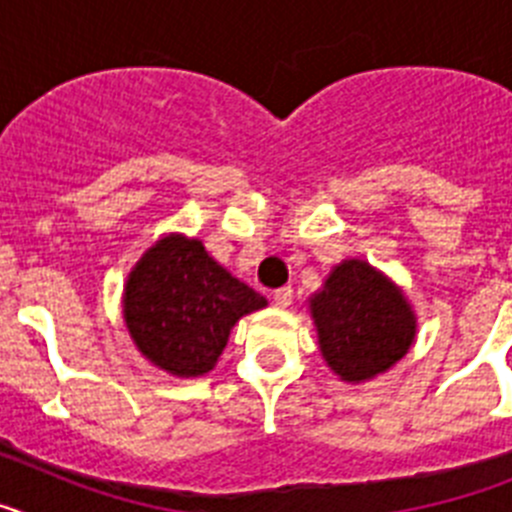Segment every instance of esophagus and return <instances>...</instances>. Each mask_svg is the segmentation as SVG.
Wrapping results in <instances>:
<instances>
[{"label":"esophagus","mask_w":512,"mask_h":512,"mask_svg":"<svg viewBox=\"0 0 512 512\" xmlns=\"http://www.w3.org/2000/svg\"><path fill=\"white\" fill-rule=\"evenodd\" d=\"M292 297H295L292 287H282V289H277L274 295H271V300H274V305H277L279 310H284V307L292 305Z\"/></svg>","instance_id":"obj_1"}]
</instances>
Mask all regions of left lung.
<instances>
[{"mask_svg": "<svg viewBox=\"0 0 512 512\" xmlns=\"http://www.w3.org/2000/svg\"><path fill=\"white\" fill-rule=\"evenodd\" d=\"M307 310L325 364L348 384L390 372L418 336V315L400 284L364 259L333 266Z\"/></svg>", "mask_w": 512, "mask_h": 512, "instance_id": "obj_1", "label": "left lung"}]
</instances>
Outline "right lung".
<instances>
[{"mask_svg": "<svg viewBox=\"0 0 512 512\" xmlns=\"http://www.w3.org/2000/svg\"><path fill=\"white\" fill-rule=\"evenodd\" d=\"M266 297L235 279L200 238L161 235L130 269L122 318L135 348L171 377H202L215 369L230 330Z\"/></svg>", "mask_w": 512, "mask_h": 512, "instance_id": "1", "label": "right lung"}]
</instances>
